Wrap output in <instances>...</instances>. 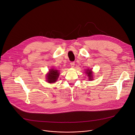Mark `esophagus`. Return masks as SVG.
<instances>
[{
  "mask_svg": "<svg viewBox=\"0 0 135 135\" xmlns=\"http://www.w3.org/2000/svg\"><path fill=\"white\" fill-rule=\"evenodd\" d=\"M70 65L71 67H74L75 66V62H70Z\"/></svg>",
  "mask_w": 135,
  "mask_h": 135,
  "instance_id": "1",
  "label": "esophagus"
}]
</instances>
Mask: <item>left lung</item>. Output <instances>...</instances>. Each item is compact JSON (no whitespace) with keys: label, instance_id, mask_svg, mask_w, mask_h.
Wrapping results in <instances>:
<instances>
[{"label":"left lung","instance_id":"left-lung-1","mask_svg":"<svg viewBox=\"0 0 135 135\" xmlns=\"http://www.w3.org/2000/svg\"><path fill=\"white\" fill-rule=\"evenodd\" d=\"M86 74L88 75V76L89 77V80H92L93 79H92L93 78L92 77V70H89V69H87V70H86Z\"/></svg>","mask_w":135,"mask_h":135}]
</instances>
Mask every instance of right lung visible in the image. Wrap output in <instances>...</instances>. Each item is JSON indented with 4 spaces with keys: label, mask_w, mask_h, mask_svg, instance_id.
<instances>
[{
    "label": "right lung",
    "mask_w": 135,
    "mask_h": 135,
    "mask_svg": "<svg viewBox=\"0 0 135 135\" xmlns=\"http://www.w3.org/2000/svg\"><path fill=\"white\" fill-rule=\"evenodd\" d=\"M49 71V73H48L47 76L48 82L50 83H53L56 82L59 77V72L58 71V70L54 69H51Z\"/></svg>",
    "instance_id": "add662e5"
}]
</instances>
